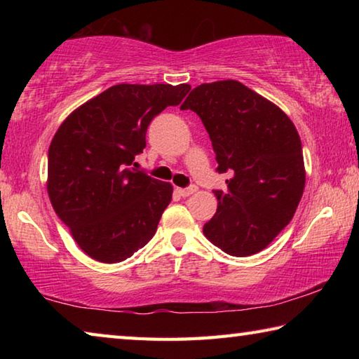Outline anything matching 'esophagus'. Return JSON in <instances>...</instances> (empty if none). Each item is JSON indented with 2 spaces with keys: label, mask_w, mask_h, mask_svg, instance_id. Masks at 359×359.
Here are the masks:
<instances>
[{
  "label": "esophagus",
  "mask_w": 359,
  "mask_h": 359,
  "mask_svg": "<svg viewBox=\"0 0 359 359\" xmlns=\"http://www.w3.org/2000/svg\"><path fill=\"white\" fill-rule=\"evenodd\" d=\"M175 190H177V193L180 194V196L187 198V196H190V194H193L194 191H196V190H198V187L191 185V187H188V188H175Z\"/></svg>",
  "instance_id": "34e87169"
}]
</instances>
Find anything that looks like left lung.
<instances>
[{
    "label": "left lung",
    "mask_w": 359,
    "mask_h": 359,
    "mask_svg": "<svg viewBox=\"0 0 359 359\" xmlns=\"http://www.w3.org/2000/svg\"><path fill=\"white\" fill-rule=\"evenodd\" d=\"M180 109L203 120L218 163L229 172L215 190L217 212L203 233L233 257L258 253L291 222L306 187L299 135L274 102L233 79L201 83Z\"/></svg>",
    "instance_id": "left-lung-1"
}]
</instances>
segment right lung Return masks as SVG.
I'll list each match as a JSON object with an SVG mask.
<instances>
[{"instance_id": "right-lung-1", "label": "right lung", "mask_w": 359, "mask_h": 359, "mask_svg": "<svg viewBox=\"0 0 359 359\" xmlns=\"http://www.w3.org/2000/svg\"><path fill=\"white\" fill-rule=\"evenodd\" d=\"M190 85L118 83L72 111L48 147L47 193L72 239L101 263H120L154 238L172 185L131 168L155 115Z\"/></svg>"}]
</instances>
